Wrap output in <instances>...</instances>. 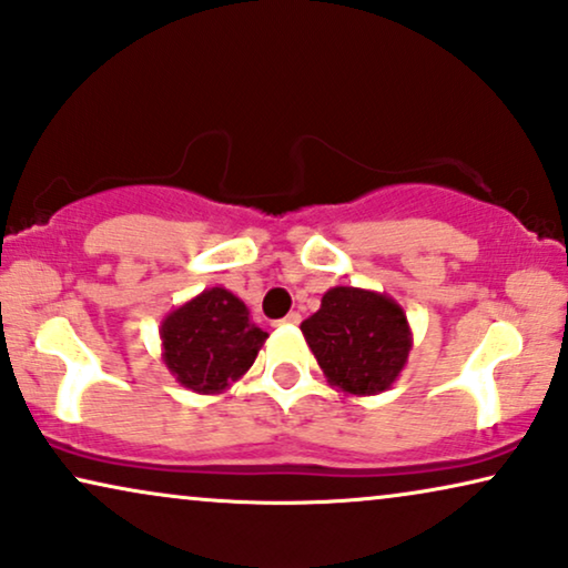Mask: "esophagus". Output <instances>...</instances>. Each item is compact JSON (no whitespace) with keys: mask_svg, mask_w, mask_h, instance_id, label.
<instances>
[{"mask_svg":"<svg viewBox=\"0 0 568 568\" xmlns=\"http://www.w3.org/2000/svg\"><path fill=\"white\" fill-rule=\"evenodd\" d=\"M302 321L300 313H290L286 317H282V321H276V325H297Z\"/></svg>","mask_w":568,"mask_h":568,"instance_id":"1","label":"esophagus"}]
</instances>
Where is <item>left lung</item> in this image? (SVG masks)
<instances>
[{
	"label": "left lung",
	"mask_w": 568,
	"mask_h": 568,
	"mask_svg": "<svg viewBox=\"0 0 568 568\" xmlns=\"http://www.w3.org/2000/svg\"><path fill=\"white\" fill-rule=\"evenodd\" d=\"M300 331L328 383L356 398L385 393L414 348L406 310L390 294L362 286H331Z\"/></svg>",
	"instance_id": "obj_1"
}]
</instances>
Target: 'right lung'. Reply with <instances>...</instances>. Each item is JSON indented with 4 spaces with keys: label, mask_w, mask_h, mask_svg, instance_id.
Listing matches in <instances>:
<instances>
[{
    "label": "right lung",
    "mask_w": 568,
    "mask_h": 568,
    "mask_svg": "<svg viewBox=\"0 0 568 568\" xmlns=\"http://www.w3.org/2000/svg\"><path fill=\"white\" fill-rule=\"evenodd\" d=\"M268 333L224 286H212L162 317V362L178 383L199 395H216L253 367Z\"/></svg>",
    "instance_id": "obj_1"
}]
</instances>
